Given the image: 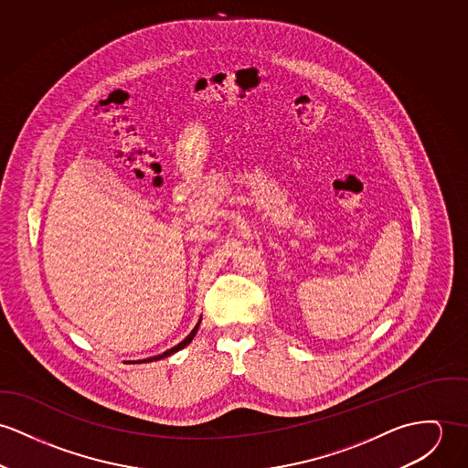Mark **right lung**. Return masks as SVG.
<instances>
[{"mask_svg":"<svg viewBox=\"0 0 468 468\" xmlns=\"http://www.w3.org/2000/svg\"><path fill=\"white\" fill-rule=\"evenodd\" d=\"M199 324H201V319L197 321V324L194 326V330L179 343V345H176L174 348H170V350H166V352H163V354H159V356H154V357H149V359H142V361H129V363H153V361H159V359H165V357H170V356H174L176 352H179V350H183L186 345H190L192 343V339L196 337V334H197V330H199Z\"/></svg>","mask_w":468,"mask_h":468,"instance_id":"add662e5","label":"right lung"}]
</instances>
